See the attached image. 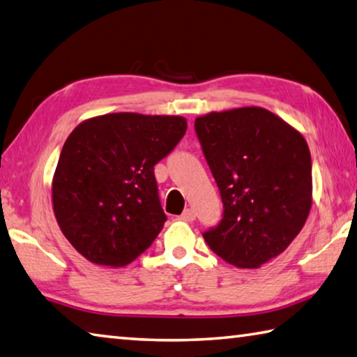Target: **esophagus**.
Instances as JSON below:
<instances>
[{
  "instance_id": "obj_1",
  "label": "esophagus",
  "mask_w": 357,
  "mask_h": 357,
  "mask_svg": "<svg viewBox=\"0 0 357 357\" xmlns=\"http://www.w3.org/2000/svg\"><path fill=\"white\" fill-rule=\"evenodd\" d=\"M180 218L183 219V220H186V222H192L194 219H196V211L191 210V208H186V210L181 213Z\"/></svg>"
}]
</instances>
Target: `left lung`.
Returning <instances> with one entry per match:
<instances>
[{"instance_id":"obj_1","label":"left lung","mask_w":357,"mask_h":357,"mask_svg":"<svg viewBox=\"0 0 357 357\" xmlns=\"http://www.w3.org/2000/svg\"><path fill=\"white\" fill-rule=\"evenodd\" d=\"M194 127L224 202L222 222L204 239L228 264L258 268L291 245L311 211L306 139L255 105L210 112Z\"/></svg>"}]
</instances>
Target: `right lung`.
Instances as JSON below:
<instances>
[{"label":"right lung","instance_id":"1","mask_svg":"<svg viewBox=\"0 0 357 357\" xmlns=\"http://www.w3.org/2000/svg\"><path fill=\"white\" fill-rule=\"evenodd\" d=\"M186 118L121 112L85 119L66 138L54 172L52 210L85 259L123 267L166 222L153 166L177 146Z\"/></svg>","mask_w":357,"mask_h":357}]
</instances>
